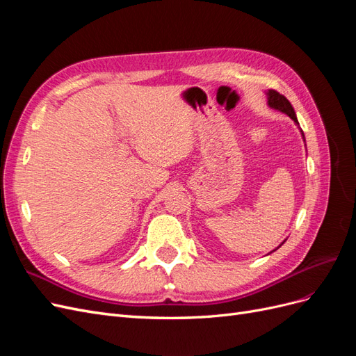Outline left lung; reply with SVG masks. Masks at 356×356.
I'll return each instance as SVG.
<instances>
[{"mask_svg": "<svg viewBox=\"0 0 356 356\" xmlns=\"http://www.w3.org/2000/svg\"><path fill=\"white\" fill-rule=\"evenodd\" d=\"M266 98H267V105L270 106V108H273V110H277V111H281V113H284V114H286L291 120H294V123H296V126L300 129V134H301V138H303V141L306 143V139H305V134H303V131H301V127H300V123H298V120H297V115H296V111H294V108H293V105H291V102L285 98L284 95H281V93H277L276 90H267L266 92ZM306 145V144H305ZM286 241V239H285ZM284 241V242H285ZM284 242L279 245L276 250H279V248H281L282 245H284ZM276 250H273V251H276ZM272 251V252H273Z\"/></svg>", "mask_w": 356, "mask_h": 356, "instance_id": "1", "label": "left lung"}]
</instances>
